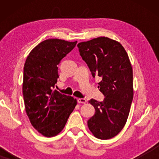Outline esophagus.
<instances>
[{
  "instance_id": "obj_1",
  "label": "esophagus",
  "mask_w": 159,
  "mask_h": 159,
  "mask_svg": "<svg viewBox=\"0 0 159 159\" xmlns=\"http://www.w3.org/2000/svg\"><path fill=\"white\" fill-rule=\"evenodd\" d=\"M77 102L79 103H83V104H84V103H86L87 100L85 98H78L77 99Z\"/></svg>"
}]
</instances>
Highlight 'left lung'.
I'll return each mask as SVG.
<instances>
[{
    "label": "left lung",
    "mask_w": 159,
    "mask_h": 159,
    "mask_svg": "<svg viewBox=\"0 0 159 159\" xmlns=\"http://www.w3.org/2000/svg\"><path fill=\"white\" fill-rule=\"evenodd\" d=\"M80 56L87 63L93 77H99L100 91L104 101L91 99L95 113L88 121L95 138L108 140L117 135L125 127L133 99V74L129 56L117 41L106 37L78 43Z\"/></svg>",
    "instance_id": "left-lung-1"
}]
</instances>
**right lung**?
Masks as SVG:
<instances>
[{"instance_id":"right-lung-1","label":"right lung","mask_w":159,"mask_h":159,"mask_svg":"<svg viewBox=\"0 0 159 159\" xmlns=\"http://www.w3.org/2000/svg\"><path fill=\"white\" fill-rule=\"evenodd\" d=\"M77 44L60 39L45 40L34 48L24 66L22 93L32 125L43 136L57 135L64 129L77 100L53 90L61 60Z\"/></svg>"}]
</instances>
